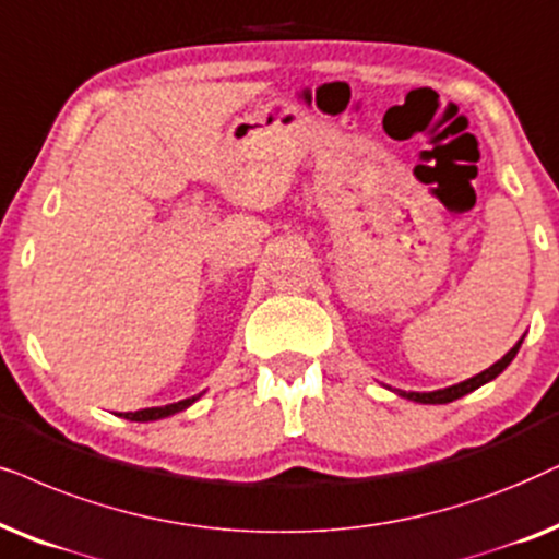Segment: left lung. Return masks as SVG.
Here are the masks:
<instances>
[{"instance_id": "8db88e82", "label": "left lung", "mask_w": 559, "mask_h": 559, "mask_svg": "<svg viewBox=\"0 0 559 559\" xmlns=\"http://www.w3.org/2000/svg\"><path fill=\"white\" fill-rule=\"evenodd\" d=\"M521 342H524V338H519L516 346H513V349H511L509 354H506V357L498 359L496 365L488 367V369H485V372H480V374L469 377V380H465V382H460V385H452V388H444V390H433V393H405V390H395V393L401 395V397H408V401H413V403H429V405H437V403H452V401H456V397H462V395L473 393V390H477L480 385H485V382L496 380V377L501 374L503 369L511 365L513 357H516V354H519V346H521Z\"/></svg>"}]
</instances>
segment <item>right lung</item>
Here are the masks:
<instances>
[{"label": "right lung", "mask_w": 559, "mask_h": 559, "mask_svg": "<svg viewBox=\"0 0 559 559\" xmlns=\"http://www.w3.org/2000/svg\"><path fill=\"white\" fill-rule=\"evenodd\" d=\"M200 395H192L187 397V401H179V403H171V405H162V408H143V411H135V413H126L128 421H158V418H166V416H174V413L190 408V405L198 401Z\"/></svg>", "instance_id": "right-lung-1"}]
</instances>
